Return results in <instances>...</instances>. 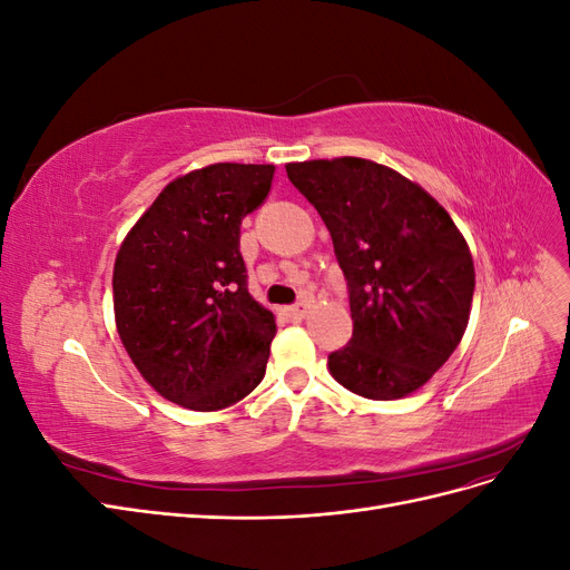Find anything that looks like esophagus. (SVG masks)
Instances as JSON below:
<instances>
[{
    "mask_svg": "<svg viewBox=\"0 0 570 570\" xmlns=\"http://www.w3.org/2000/svg\"><path fill=\"white\" fill-rule=\"evenodd\" d=\"M308 308H312V299H302L299 304H295V306H289V308H287V316H289V318H295V321H302V318H306Z\"/></svg>",
    "mask_w": 570,
    "mask_h": 570,
    "instance_id": "34e87169",
    "label": "esophagus"
}]
</instances>
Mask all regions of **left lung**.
Wrapping results in <instances>:
<instances>
[{"instance_id": "obj_1", "label": "left lung", "mask_w": 570, "mask_h": 570, "mask_svg": "<svg viewBox=\"0 0 570 570\" xmlns=\"http://www.w3.org/2000/svg\"><path fill=\"white\" fill-rule=\"evenodd\" d=\"M316 206L347 278L354 333L327 356L335 381L366 400H402L444 366L475 289L469 245L444 206L396 170L342 157L287 164Z\"/></svg>"}]
</instances>
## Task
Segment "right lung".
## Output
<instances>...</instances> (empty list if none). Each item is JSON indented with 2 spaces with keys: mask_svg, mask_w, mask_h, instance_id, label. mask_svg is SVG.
Listing matches in <instances>:
<instances>
[{
  "mask_svg": "<svg viewBox=\"0 0 570 570\" xmlns=\"http://www.w3.org/2000/svg\"><path fill=\"white\" fill-rule=\"evenodd\" d=\"M273 164H212L168 183L114 264L118 337L168 402L218 411L266 373L275 318L247 289L243 218L264 204Z\"/></svg>",
  "mask_w": 570,
  "mask_h": 570,
  "instance_id": "1",
  "label": "right lung"
}]
</instances>
